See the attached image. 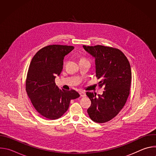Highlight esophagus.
<instances>
[{
    "instance_id": "obj_1",
    "label": "esophagus",
    "mask_w": 156,
    "mask_h": 156,
    "mask_svg": "<svg viewBox=\"0 0 156 156\" xmlns=\"http://www.w3.org/2000/svg\"><path fill=\"white\" fill-rule=\"evenodd\" d=\"M80 95L81 97H85L86 96V93L84 91H80Z\"/></svg>"
}]
</instances>
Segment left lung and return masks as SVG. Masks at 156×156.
<instances>
[{"label": "left lung", "instance_id": "left-lung-1", "mask_svg": "<svg viewBox=\"0 0 156 156\" xmlns=\"http://www.w3.org/2000/svg\"><path fill=\"white\" fill-rule=\"evenodd\" d=\"M83 46L95 58L96 75L104 89L102 95L86 93L91 101L87 113L94 122L105 123L114 118L126 102L131 80L130 65L118 49L101 45Z\"/></svg>", "mask_w": 156, "mask_h": 156}]
</instances>
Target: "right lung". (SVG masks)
<instances>
[{
	"label": "right lung",
	"instance_id": "1",
	"mask_svg": "<svg viewBox=\"0 0 156 156\" xmlns=\"http://www.w3.org/2000/svg\"><path fill=\"white\" fill-rule=\"evenodd\" d=\"M73 49L71 46H48L40 49L30 63L26 91L37 112L48 119L61 117L70 101L80 97L76 91L60 90L55 83L62 70L64 57Z\"/></svg>",
	"mask_w": 156,
	"mask_h": 156
}]
</instances>
